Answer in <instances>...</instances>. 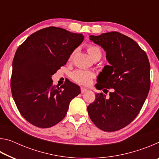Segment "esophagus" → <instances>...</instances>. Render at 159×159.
Returning <instances> with one entry per match:
<instances>
[{
  "label": "esophagus",
  "mask_w": 159,
  "mask_h": 159,
  "mask_svg": "<svg viewBox=\"0 0 159 159\" xmlns=\"http://www.w3.org/2000/svg\"><path fill=\"white\" fill-rule=\"evenodd\" d=\"M86 91H87V88H85L84 87L80 88V92H81V93H84Z\"/></svg>",
  "instance_id": "esophagus-1"
}]
</instances>
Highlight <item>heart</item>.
I'll list each match as a JSON object with an SVG mask.
<instances>
[{
	"mask_svg": "<svg viewBox=\"0 0 159 159\" xmlns=\"http://www.w3.org/2000/svg\"><path fill=\"white\" fill-rule=\"evenodd\" d=\"M88 52L92 59L98 56H102V51L99 47L96 45H89L88 47ZM95 76L93 72L85 70H76L71 74V79L75 82L81 85H88L92 81V79Z\"/></svg>",
	"mask_w": 159,
	"mask_h": 159,
	"instance_id": "obj_1",
	"label": "heart"
}]
</instances>
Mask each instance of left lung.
<instances>
[{"instance_id": "left-lung-1", "label": "left lung", "mask_w": 159, "mask_h": 159, "mask_svg": "<svg viewBox=\"0 0 159 159\" xmlns=\"http://www.w3.org/2000/svg\"><path fill=\"white\" fill-rule=\"evenodd\" d=\"M106 51V65L95 85L109 98L96 94L88 107L94 124L106 132L116 131L133 121L140 111L150 88V64L146 52L130 38L116 31L90 36Z\"/></svg>"}]
</instances>
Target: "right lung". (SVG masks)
<instances>
[{
    "mask_svg": "<svg viewBox=\"0 0 159 159\" xmlns=\"http://www.w3.org/2000/svg\"><path fill=\"white\" fill-rule=\"evenodd\" d=\"M83 39L81 34L50 26L32 34L17 48L11 91L19 111L32 125L46 128L60 122L70 102L80 93L79 86L70 80L60 88L53 85L51 77Z\"/></svg>",
    "mask_w": 159,
    "mask_h": 159,
    "instance_id": "right-lung-1",
    "label": "right lung"
}]
</instances>
